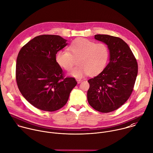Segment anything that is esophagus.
<instances>
[{"label": "esophagus", "instance_id": "obj_1", "mask_svg": "<svg viewBox=\"0 0 153 153\" xmlns=\"http://www.w3.org/2000/svg\"><path fill=\"white\" fill-rule=\"evenodd\" d=\"M77 83H80L81 82H82V80H81V79H77Z\"/></svg>", "mask_w": 153, "mask_h": 153}]
</instances>
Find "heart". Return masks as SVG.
Masks as SVG:
<instances>
[{
	"mask_svg": "<svg viewBox=\"0 0 153 153\" xmlns=\"http://www.w3.org/2000/svg\"><path fill=\"white\" fill-rule=\"evenodd\" d=\"M67 51H58L55 55L56 62L65 70L70 71L77 60L78 66L72 70L70 74L77 78L86 74L93 76L101 72L109 58L108 48L105 44L95 43L84 38L74 40Z\"/></svg>",
	"mask_w": 153,
	"mask_h": 153,
	"instance_id": "obj_1",
	"label": "heart"
}]
</instances>
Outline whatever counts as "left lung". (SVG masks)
Wrapping results in <instances>:
<instances>
[{"label": "left lung", "instance_id": "obj_1", "mask_svg": "<svg viewBox=\"0 0 153 153\" xmlns=\"http://www.w3.org/2000/svg\"><path fill=\"white\" fill-rule=\"evenodd\" d=\"M110 50V62L98 76L88 80V101L95 110L113 111L131 95L138 74V63L128 45L122 39L107 34H96Z\"/></svg>", "mask_w": 153, "mask_h": 153}]
</instances>
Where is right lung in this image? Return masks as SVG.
Segmentation results:
<instances>
[{"label":"right lung","instance_id":"1","mask_svg":"<svg viewBox=\"0 0 153 153\" xmlns=\"http://www.w3.org/2000/svg\"><path fill=\"white\" fill-rule=\"evenodd\" d=\"M67 40L59 36L43 34L35 37L20 49L16 64L18 88L25 100L36 108L55 111L64 107L77 82L65 77L55 60L56 53Z\"/></svg>","mask_w":153,"mask_h":153}]
</instances>
